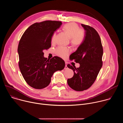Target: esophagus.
<instances>
[{
	"label": "esophagus",
	"mask_w": 123,
	"mask_h": 123,
	"mask_svg": "<svg viewBox=\"0 0 123 123\" xmlns=\"http://www.w3.org/2000/svg\"><path fill=\"white\" fill-rule=\"evenodd\" d=\"M65 68H64V69H68V67H67V62H66L65 63Z\"/></svg>",
	"instance_id": "1"
}]
</instances>
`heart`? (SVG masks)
<instances>
[{"instance_id":"1","label":"heart","mask_w":123,"mask_h":123,"mask_svg":"<svg viewBox=\"0 0 123 123\" xmlns=\"http://www.w3.org/2000/svg\"><path fill=\"white\" fill-rule=\"evenodd\" d=\"M63 29L71 38V42L73 45L77 46L82 43L84 38V32L83 30L79 29L77 24L73 22L67 23L63 26ZM55 37L56 34L54 33L52 37V42L55 41ZM69 52L68 48L63 47H58L56 50L57 55L62 58L68 55Z\"/></svg>"}]
</instances>
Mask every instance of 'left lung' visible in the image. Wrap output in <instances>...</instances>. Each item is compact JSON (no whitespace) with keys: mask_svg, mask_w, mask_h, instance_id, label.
Listing matches in <instances>:
<instances>
[{"mask_svg":"<svg viewBox=\"0 0 123 123\" xmlns=\"http://www.w3.org/2000/svg\"><path fill=\"white\" fill-rule=\"evenodd\" d=\"M81 26L85 30L84 40L69 56L80 67L76 68L75 66L67 65L74 72V76L67 80L68 84L76 91H83L91 87L102 67L103 49L99 34L92 27L82 24Z\"/></svg>","mask_w":123,"mask_h":123,"instance_id":"8db88e82","label":"left lung"}]
</instances>
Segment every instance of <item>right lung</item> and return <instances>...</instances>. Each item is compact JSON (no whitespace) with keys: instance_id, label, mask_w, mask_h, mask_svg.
<instances>
[{"instance_id":"add662e5","label":"right lung","mask_w":123,"mask_h":123,"mask_svg":"<svg viewBox=\"0 0 123 123\" xmlns=\"http://www.w3.org/2000/svg\"><path fill=\"white\" fill-rule=\"evenodd\" d=\"M61 21L48 20L34 23L24 32L19 42V67L27 84L36 89L47 86L55 72L65 66L64 61L55 56L47 59L43 50L51 47L54 32L62 25Z\"/></svg>"}]
</instances>
